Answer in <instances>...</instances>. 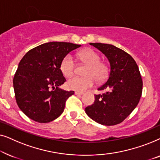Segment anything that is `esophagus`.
I'll return each instance as SVG.
<instances>
[{
  "label": "esophagus",
  "instance_id": "1",
  "mask_svg": "<svg viewBox=\"0 0 160 160\" xmlns=\"http://www.w3.org/2000/svg\"><path fill=\"white\" fill-rule=\"evenodd\" d=\"M84 94V92H75V95H82Z\"/></svg>",
  "mask_w": 160,
  "mask_h": 160
}]
</instances>
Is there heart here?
Segmentation results:
<instances>
[{
    "mask_svg": "<svg viewBox=\"0 0 160 160\" xmlns=\"http://www.w3.org/2000/svg\"><path fill=\"white\" fill-rule=\"evenodd\" d=\"M79 60L87 65L84 71L85 76H73L67 82V87L70 89L77 92H84L95 84V81L102 82L108 76V67L104 62L100 61V56L92 49H85L78 53ZM60 71L66 77L74 73L76 65L71 54L63 58L60 65Z\"/></svg>",
    "mask_w": 160,
    "mask_h": 160,
    "instance_id": "b5f03b06",
    "label": "heart"
}]
</instances>
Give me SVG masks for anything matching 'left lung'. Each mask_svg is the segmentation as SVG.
<instances>
[{
	"instance_id": "1",
	"label": "left lung",
	"mask_w": 160,
	"mask_h": 160,
	"mask_svg": "<svg viewBox=\"0 0 160 160\" xmlns=\"http://www.w3.org/2000/svg\"><path fill=\"white\" fill-rule=\"evenodd\" d=\"M108 59L111 69L106 82L95 95V102L85 108L86 113L102 125L111 126L124 121L135 108L141 99L143 81L138 65L128 53L115 46L90 43Z\"/></svg>"
}]
</instances>
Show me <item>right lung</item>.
<instances>
[{"label": "right lung", "mask_w": 160, "mask_h": 160, "mask_svg": "<svg viewBox=\"0 0 160 160\" xmlns=\"http://www.w3.org/2000/svg\"><path fill=\"white\" fill-rule=\"evenodd\" d=\"M81 45L49 42L28 51L19 63L13 79L17 103L25 114L39 123L52 122L62 114L73 91L59 88L65 78L60 62Z\"/></svg>", "instance_id": "1"}]
</instances>
